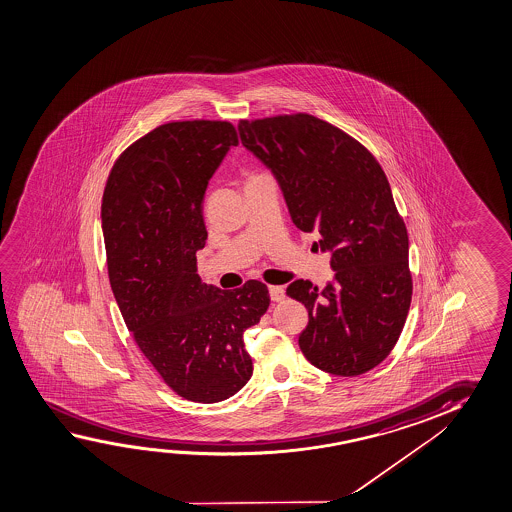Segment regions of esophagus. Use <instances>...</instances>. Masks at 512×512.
<instances>
[{
	"label": "esophagus",
	"instance_id": "1",
	"mask_svg": "<svg viewBox=\"0 0 512 512\" xmlns=\"http://www.w3.org/2000/svg\"><path fill=\"white\" fill-rule=\"evenodd\" d=\"M270 299L274 302H281L284 299V286H268Z\"/></svg>",
	"mask_w": 512,
	"mask_h": 512
}]
</instances>
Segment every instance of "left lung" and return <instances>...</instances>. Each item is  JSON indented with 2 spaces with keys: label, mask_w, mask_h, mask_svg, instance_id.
Instances as JSON below:
<instances>
[{
  "label": "left lung",
  "mask_w": 512,
  "mask_h": 512,
  "mask_svg": "<svg viewBox=\"0 0 512 512\" xmlns=\"http://www.w3.org/2000/svg\"><path fill=\"white\" fill-rule=\"evenodd\" d=\"M240 140L279 183L293 224L318 233L333 281L297 279L286 293L308 309L299 347L327 374L354 377L390 354L411 304L409 238L374 155L309 114L240 121Z\"/></svg>",
  "instance_id": "8db88e82"
}]
</instances>
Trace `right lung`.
Returning <instances> with one entry per match:
<instances>
[{"label": "right lung", "instance_id": "right-lung-1", "mask_svg": "<svg viewBox=\"0 0 512 512\" xmlns=\"http://www.w3.org/2000/svg\"><path fill=\"white\" fill-rule=\"evenodd\" d=\"M238 146L226 121L169 122L131 144L106 181L108 277L138 349L179 397L213 404L251 379L244 333L265 315V284L201 283L208 181Z\"/></svg>", "mask_w": 512, "mask_h": 512}]
</instances>
